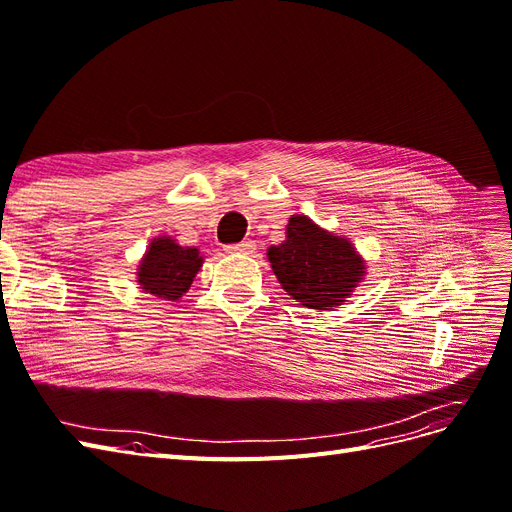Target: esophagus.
<instances>
[{"label":"esophagus","instance_id":"1","mask_svg":"<svg viewBox=\"0 0 512 512\" xmlns=\"http://www.w3.org/2000/svg\"><path fill=\"white\" fill-rule=\"evenodd\" d=\"M224 250L228 254H252L256 250V243L254 241H241V243H235V245H226Z\"/></svg>","mask_w":512,"mask_h":512}]
</instances>
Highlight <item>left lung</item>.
<instances>
[{"label": "left lung", "instance_id": "1", "mask_svg": "<svg viewBox=\"0 0 512 512\" xmlns=\"http://www.w3.org/2000/svg\"><path fill=\"white\" fill-rule=\"evenodd\" d=\"M273 273L282 288L305 307H335L361 282V256L350 241L329 235L305 215H294L286 241L269 247Z\"/></svg>", "mask_w": 512, "mask_h": 512}]
</instances>
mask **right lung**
<instances>
[{"instance_id":"right-lung-1","label":"right lung","mask_w":512,"mask_h":512,"mask_svg":"<svg viewBox=\"0 0 512 512\" xmlns=\"http://www.w3.org/2000/svg\"><path fill=\"white\" fill-rule=\"evenodd\" d=\"M203 258L194 247H181L170 237L153 239L138 269V284L153 297L177 301L192 286Z\"/></svg>"}]
</instances>
